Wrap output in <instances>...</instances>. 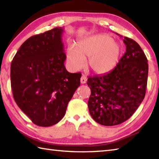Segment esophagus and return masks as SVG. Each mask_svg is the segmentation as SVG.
<instances>
[{"label":"esophagus","instance_id":"obj_1","mask_svg":"<svg viewBox=\"0 0 159 159\" xmlns=\"http://www.w3.org/2000/svg\"><path fill=\"white\" fill-rule=\"evenodd\" d=\"M86 82H87V77L84 76V75H83L81 78H80V83H81L82 84H85Z\"/></svg>","mask_w":159,"mask_h":159}]
</instances>
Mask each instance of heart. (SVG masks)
<instances>
[{
  "mask_svg": "<svg viewBox=\"0 0 159 159\" xmlns=\"http://www.w3.org/2000/svg\"><path fill=\"white\" fill-rule=\"evenodd\" d=\"M121 52L120 44L106 34H97L79 40L76 48L70 47L67 60L75 71L85 67L86 58L89 66L97 74L108 73L117 65Z\"/></svg>",
  "mask_w": 159,
  "mask_h": 159,
  "instance_id": "1",
  "label": "heart"
}]
</instances>
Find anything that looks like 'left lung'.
<instances>
[{
  "mask_svg": "<svg viewBox=\"0 0 159 159\" xmlns=\"http://www.w3.org/2000/svg\"><path fill=\"white\" fill-rule=\"evenodd\" d=\"M123 42L126 52L113 70L88 79L91 89L88 103L89 114L95 122L103 126L125 122L145 96L148 59L134 40L125 37Z\"/></svg>",
  "mask_w": 159,
  "mask_h": 159,
  "instance_id": "obj_1",
  "label": "left lung"
}]
</instances>
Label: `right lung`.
I'll return each mask as SVG.
<instances>
[{"label": "right lung", "instance_id": "right-lung-1", "mask_svg": "<svg viewBox=\"0 0 159 159\" xmlns=\"http://www.w3.org/2000/svg\"><path fill=\"white\" fill-rule=\"evenodd\" d=\"M64 30L57 27L28 38L11 64L14 101L39 126H53L62 120L80 84L81 74L70 73L65 67Z\"/></svg>", "mask_w": 159, "mask_h": 159}]
</instances>
